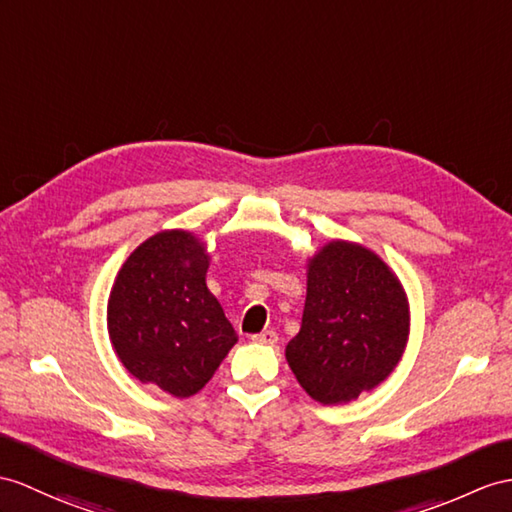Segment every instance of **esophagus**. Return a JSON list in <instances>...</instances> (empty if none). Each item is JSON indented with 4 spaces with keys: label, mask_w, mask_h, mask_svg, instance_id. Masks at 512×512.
<instances>
[{
    "label": "esophagus",
    "mask_w": 512,
    "mask_h": 512,
    "mask_svg": "<svg viewBox=\"0 0 512 512\" xmlns=\"http://www.w3.org/2000/svg\"><path fill=\"white\" fill-rule=\"evenodd\" d=\"M252 341L260 343V345H276L278 343V332L276 330H263L260 334H254Z\"/></svg>",
    "instance_id": "obj_1"
}]
</instances>
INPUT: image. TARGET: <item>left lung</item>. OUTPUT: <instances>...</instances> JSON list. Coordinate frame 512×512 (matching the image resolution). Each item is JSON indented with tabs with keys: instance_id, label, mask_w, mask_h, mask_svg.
<instances>
[{
	"instance_id": "1",
	"label": "left lung",
	"mask_w": 512,
	"mask_h": 512,
	"mask_svg": "<svg viewBox=\"0 0 512 512\" xmlns=\"http://www.w3.org/2000/svg\"><path fill=\"white\" fill-rule=\"evenodd\" d=\"M408 339L402 284L369 249L334 241L310 260L302 328L286 360L321 404L356 400L400 363Z\"/></svg>"
}]
</instances>
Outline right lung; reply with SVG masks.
Returning a JSON list of instances; mask_svg holds the SVG:
<instances>
[{
	"instance_id": "1",
	"label": "right lung",
	"mask_w": 512,
	"mask_h": 512,
	"mask_svg": "<svg viewBox=\"0 0 512 512\" xmlns=\"http://www.w3.org/2000/svg\"><path fill=\"white\" fill-rule=\"evenodd\" d=\"M208 254L193 234L158 232L123 263L108 299V334L134 378L195 395L236 343L206 286Z\"/></svg>"
}]
</instances>
